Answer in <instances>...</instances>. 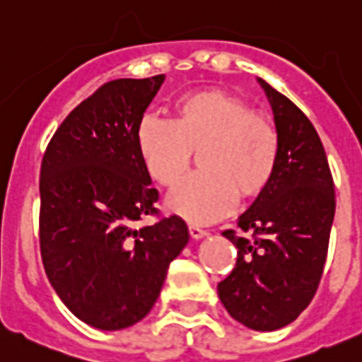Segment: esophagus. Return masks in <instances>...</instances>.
<instances>
[{
  "label": "esophagus",
  "instance_id": "esophagus-1",
  "mask_svg": "<svg viewBox=\"0 0 362 362\" xmlns=\"http://www.w3.org/2000/svg\"><path fill=\"white\" fill-rule=\"evenodd\" d=\"M189 235H191L192 239H202L204 235H207V230L197 227V225H189Z\"/></svg>",
  "mask_w": 362,
  "mask_h": 362
}]
</instances>
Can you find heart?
<instances>
[{
  "label": "heart",
  "instance_id": "b5f03b06",
  "mask_svg": "<svg viewBox=\"0 0 362 362\" xmlns=\"http://www.w3.org/2000/svg\"><path fill=\"white\" fill-rule=\"evenodd\" d=\"M135 143L146 173L165 189L180 184L191 170L192 153H198L204 173L168 198V209L191 223L223 218L238 197H261L280 160V134L273 117L216 87L178 98L170 123L144 117Z\"/></svg>",
  "mask_w": 362,
  "mask_h": 362
}]
</instances>
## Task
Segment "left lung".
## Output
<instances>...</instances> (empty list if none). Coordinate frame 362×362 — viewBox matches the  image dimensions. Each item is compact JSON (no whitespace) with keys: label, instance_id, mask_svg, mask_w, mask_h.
Masks as SVG:
<instances>
[{"label":"left lung","instance_id":"8db88e82","mask_svg":"<svg viewBox=\"0 0 362 362\" xmlns=\"http://www.w3.org/2000/svg\"><path fill=\"white\" fill-rule=\"evenodd\" d=\"M280 134V160L269 187L223 235L238 261L218 295L232 318L276 330L298 318L322 280L336 211L325 148L309 117L261 80Z\"/></svg>","mask_w":362,"mask_h":362}]
</instances>
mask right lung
<instances>
[{"label": "right lung", "mask_w": 362, "mask_h": 362, "mask_svg": "<svg viewBox=\"0 0 362 362\" xmlns=\"http://www.w3.org/2000/svg\"><path fill=\"white\" fill-rule=\"evenodd\" d=\"M164 82H107L73 109L40 164L39 245L44 272L71 313L101 330L141 322L189 241L178 216L162 218L135 134ZM146 215L153 226L136 228Z\"/></svg>", "instance_id": "1"}]
</instances>
